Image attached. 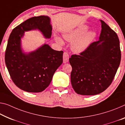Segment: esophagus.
<instances>
[{"label":"esophagus","mask_w":125,"mask_h":125,"mask_svg":"<svg viewBox=\"0 0 125 125\" xmlns=\"http://www.w3.org/2000/svg\"><path fill=\"white\" fill-rule=\"evenodd\" d=\"M63 63H66L68 62L69 61V55L67 52H64L63 55Z\"/></svg>","instance_id":"1"}]
</instances>
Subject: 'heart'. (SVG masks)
I'll return each mask as SVG.
<instances>
[{
  "instance_id": "heart-1",
  "label": "heart",
  "mask_w": 125,
  "mask_h": 125,
  "mask_svg": "<svg viewBox=\"0 0 125 125\" xmlns=\"http://www.w3.org/2000/svg\"><path fill=\"white\" fill-rule=\"evenodd\" d=\"M88 31V27L86 25H81L75 29L63 34L65 40L72 42L71 49L76 53L83 52L94 40L96 37V33L94 31ZM55 40L61 45L64 44V42L59 37L55 36Z\"/></svg>"
}]
</instances>
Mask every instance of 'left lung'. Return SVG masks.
<instances>
[{"label": "left lung", "instance_id": "obj_1", "mask_svg": "<svg viewBox=\"0 0 125 125\" xmlns=\"http://www.w3.org/2000/svg\"><path fill=\"white\" fill-rule=\"evenodd\" d=\"M99 41L69 59L72 86L77 94H98L111 84L121 62L120 41L115 31L102 20Z\"/></svg>", "mask_w": 125, "mask_h": 125}]
</instances>
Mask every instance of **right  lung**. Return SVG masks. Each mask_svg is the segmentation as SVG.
I'll use <instances>...</instances> for the list:
<instances>
[{
    "label": "right lung",
    "instance_id": "obj_1",
    "mask_svg": "<svg viewBox=\"0 0 125 125\" xmlns=\"http://www.w3.org/2000/svg\"><path fill=\"white\" fill-rule=\"evenodd\" d=\"M38 30L45 38H51L52 27L45 15L31 18L13 29L5 51V62L11 80L20 89L28 92L44 91L52 81L55 71L63 62L62 51L44 44L36 50L25 53L21 38L25 31Z\"/></svg>",
    "mask_w": 125,
    "mask_h": 125
}]
</instances>
